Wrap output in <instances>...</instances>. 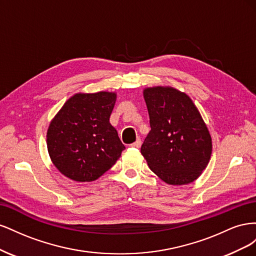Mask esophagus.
<instances>
[{
	"label": "esophagus",
	"instance_id": "34e87169",
	"mask_svg": "<svg viewBox=\"0 0 256 256\" xmlns=\"http://www.w3.org/2000/svg\"><path fill=\"white\" fill-rule=\"evenodd\" d=\"M141 144H142V142H141V140H140V138H138V140L134 142V143H132V144H131L130 146L131 147H134V148H138V147H140L141 146Z\"/></svg>",
	"mask_w": 256,
	"mask_h": 256
}]
</instances>
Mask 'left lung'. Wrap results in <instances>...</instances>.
<instances>
[{
  "label": "left lung",
  "instance_id": "left-lung-1",
  "mask_svg": "<svg viewBox=\"0 0 256 256\" xmlns=\"http://www.w3.org/2000/svg\"><path fill=\"white\" fill-rule=\"evenodd\" d=\"M143 96L150 131L141 147L150 168L168 184L194 182L210 160L212 144L191 98L171 86L147 88Z\"/></svg>",
  "mask_w": 256,
  "mask_h": 256
}]
</instances>
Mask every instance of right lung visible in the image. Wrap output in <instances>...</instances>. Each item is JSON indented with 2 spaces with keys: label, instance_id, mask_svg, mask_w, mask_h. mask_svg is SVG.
<instances>
[{
  "label": "right lung",
  "instance_id": "obj_1",
  "mask_svg": "<svg viewBox=\"0 0 256 256\" xmlns=\"http://www.w3.org/2000/svg\"><path fill=\"white\" fill-rule=\"evenodd\" d=\"M116 102L112 92H79L51 120L47 147L53 164L74 182L96 180L110 170L125 145L110 124Z\"/></svg>",
  "mask_w": 256,
  "mask_h": 256
}]
</instances>
